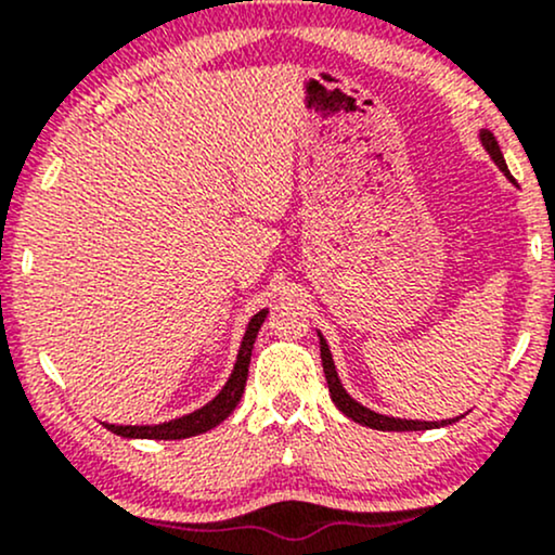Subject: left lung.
I'll return each mask as SVG.
<instances>
[{
	"instance_id": "1",
	"label": "left lung",
	"mask_w": 555,
	"mask_h": 555,
	"mask_svg": "<svg viewBox=\"0 0 555 555\" xmlns=\"http://www.w3.org/2000/svg\"><path fill=\"white\" fill-rule=\"evenodd\" d=\"M480 140L482 145H486V151L493 158L495 164H499V169L503 171L506 177L508 175V167L506 162H503V154L499 149V143H495L493 132L490 130H482L480 132ZM321 362H323V373H326V380H328V393H331V401H334L336 406L347 415L349 420H354V423L365 425V428H375V430H430V428H441V425H451L454 420H441V423H420V420H399V417H386V415H378V412L367 410V406H362L349 397L347 391H344L341 384H339V375H336V367H334V360H331V352H328V344L326 339L321 336ZM460 420V417H456Z\"/></svg>"
}]
</instances>
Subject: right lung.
Here are the masks:
<instances>
[{"label": "right lung", "mask_w": 555, "mask_h": 555, "mask_svg": "<svg viewBox=\"0 0 555 555\" xmlns=\"http://www.w3.org/2000/svg\"><path fill=\"white\" fill-rule=\"evenodd\" d=\"M266 313H269V310H260V313L253 315L250 323H247L245 339H242L237 362H234V371L229 375L227 386L221 388L219 397L214 401H208V404L201 406L197 412H190V415L171 420V423H162V425H109L106 423V428L122 438H158V441H177V438L201 436V433L216 428V425L232 415L234 406L240 404L242 391H245L247 367H250L253 344H256L258 328L263 326Z\"/></svg>", "instance_id": "right-lung-1"}]
</instances>
